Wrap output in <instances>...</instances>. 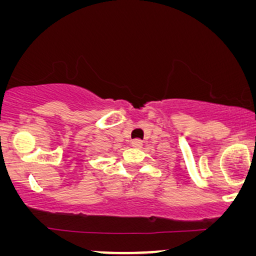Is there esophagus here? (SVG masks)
I'll return each mask as SVG.
<instances>
[{"label":"esophagus","instance_id":"34e87169","mask_svg":"<svg viewBox=\"0 0 256 256\" xmlns=\"http://www.w3.org/2000/svg\"><path fill=\"white\" fill-rule=\"evenodd\" d=\"M132 146H133V147H141V146H142V141H141L140 138H134V140L132 141Z\"/></svg>","mask_w":256,"mask_h":256}]
</instances>
